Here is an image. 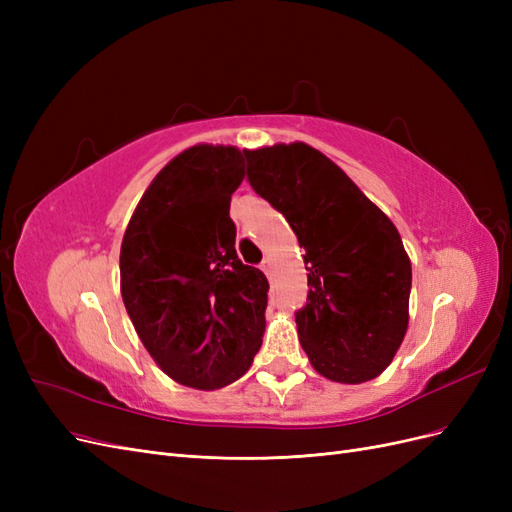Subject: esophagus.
<instances>
[{
    "label": "esophagus",
    "instance_id": "obj_1",
    "mask_svg": "<svg viewBox=\"0 0 512 512\" xmlns=\"http://www.w3.org/2000/svg\"><path fill=\"white\" fill-rule=\"evenodd\" d=\"M260 269H262V271H265L267 275H271V271H273V260H271V258H265V260H262V265H260Z\"/></svg>",
    "mask_w": 512,
    "mask_h": 512
}]
</instances>
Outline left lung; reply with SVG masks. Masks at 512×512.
Segmentation results:
<instances>
[{
  "label": "left lung",
  "mask_w": 512,
  "mask_h": 512,
  "mask_svg": "<svg viewBox=\"0 0 512 512\" xmlns=\"http://www.w3.org/2000/svg\"><path fill=\"white\" fill-rule=\"evenodd\" d=\"M247 181L288 220L305 250L307 303L297 333L320 376L374 380L408 331L412 265L395 224L318 149H243Z\"/></svg>",
  "instance_id": "left-lung-1"
}]
</instances>
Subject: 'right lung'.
<instances>
[{"label": "right lung", "instance_id": "1", "mask_svg": "<svg viewBox=\"0 0 512 512\" xmlns=\"http://www.w3.org/2000/svg\"><path fill=\"white\" fill-rule=\"evenodd\" d=\"M243 151L194 145L153 177L121 241V297L168 378L215 391L250 369L265 333L269 282L235 250L230 196Z\"/></svg>", "mask_w": 512, "mask_h": 512}]
</instances>
